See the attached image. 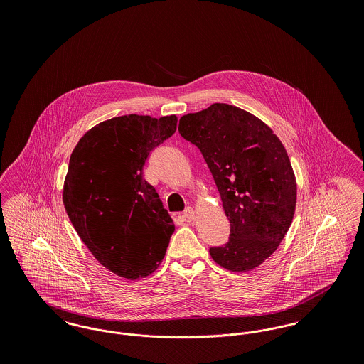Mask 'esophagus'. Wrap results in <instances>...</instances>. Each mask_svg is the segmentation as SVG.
I'll return each mask as SVG.
<instances>
[{
	"label": "esophagus",
	"mask_w": 364,
	"mask_h": 364,
	"mask_svg": "<svg viewBox=\"0 0 364 364\" xmlns=\"http://www.w3.org/2000/svg\"><path fill=\"white\" fill-rule=\"evenodd\" d=\"M183 217L187 220V221H195V218H196V213H195V210L192 208H187L184 210V213H183Z\"/></svg>",
	"instance_id": "esophagus-1"
}]
</instances>
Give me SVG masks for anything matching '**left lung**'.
<instances>
[{"label": "left lung", "instance_id": "1", "mask_svg": "<svg viewBox=\"0 0 364 364\" xmlns=\"http://www.w3.org/2000/svg\"><path fill=\"white\" fill-rule=\"evenodd\" d=\"M178 132L200 150L230 223L229 240L211 247V258L237 273L258 267L294 220L297 186L285 147L270 127L232 105L183 116Z\"/></svg>", "mask_w": 364, "mask_h": 364}]
</instances>
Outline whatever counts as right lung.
Segmentation results:
<instances>
[{
  "label": "right lung",
  "mask_w": 364,
  "mask_h": 364,
  "mask_svg": "<svg viewBox=\"0 0 364 364\" xmlns=\"http://www.w3.org/2000/svg\"><path fill=\"white\" fill-rule=\"evenodd\" d=\"M176 127L174 114L114 117L87 131L70 154L63 192L67 214L94 258L120 277L151 274L174 232L143 166Z\"/></svg>",
  "instance_id": "obj_1"
}]
</instances>
